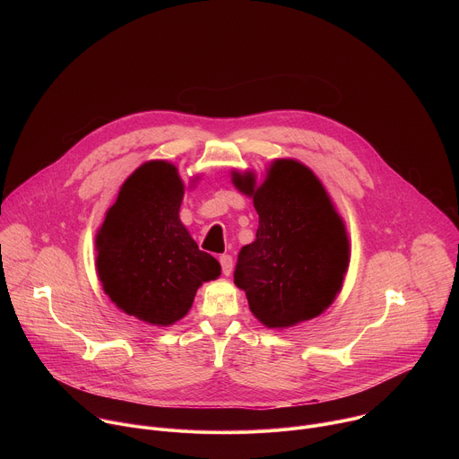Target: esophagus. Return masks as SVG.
Instances as JSON below:
<instances>
[{
	"mask_svg": "<svg viewBox=\"0 0 459 459\" xmlns=\"http://www.w3.org/2000/svg\"><path fill=\"white\" fill-rule=\"evenodd\" d=\"M220 264H221L223 274H225V276H230V273H232V255H229V254L220 255Z\"/></svg>",
	"mask_w": 459,
	"mask_h": 459,
	"instance_id": "esophagus-1",
	"label": "esophagus"
}]
</instances>
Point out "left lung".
Listing matches in <instances>:
<instances>
[{"instance_id": "1", "label": "left lung", "mask_w": 459, "mask_h": 459, "mask_svg": "<svg viewBox=\"0 0 459 459\" xmlns=\"http://www.w3.org/2000/svg\"><path fill=\"white\" fill-rule=\"evenodd\" d=\"M232 183L259 216L234 271L250 312L269 329L319 316L340 294L351 261L345 223L325 186L296 160L273 161L259 185L252 172L234 170Z\"/></svg>"}]
</instances>
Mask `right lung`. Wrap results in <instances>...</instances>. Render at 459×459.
Instances as JSON below:
<instances>
[{"label":"right lung","mask_w":459,"mask_h":459,"mask_svg":"<svg viewBox=\"0 0 459 459\" xmlns=\"http://www.w3.org/2000/svg\"><path fill=\"white\" fill-rule=\"evenodd\" d=\"M185 185L163 160L138 167L119 188L96 234V269L117 308L169 326L192 307L204 281L221 274L179 220Z\"/></svg>","instance_id":"1"}]
</instances>
